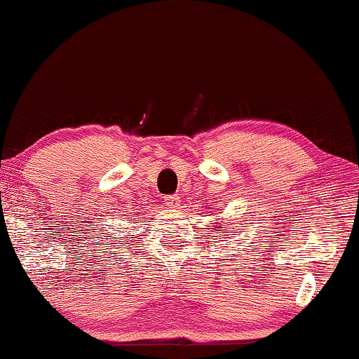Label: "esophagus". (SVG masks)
<instances>
[{
  "label": "esophagus",
  "instance_id": "1",
  "mask_svg": "<svg viewBox=\"0 0 359 359\" xmlns=\"http://www.w3.org/2000/svg\"><path fill=\"white\" fill-rule=\"evenodd\" d=\"M165 203H167V207L169 208H179V205H180V197L179 195H169V197H165Z\"/></svg>",
  "mask_w": 359,
  "mask_h": 359
}]
</instances>
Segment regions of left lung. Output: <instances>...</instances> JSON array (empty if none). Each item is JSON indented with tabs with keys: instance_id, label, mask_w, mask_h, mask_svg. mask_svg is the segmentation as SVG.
<instances>
[{
	"instance_id": "1",
	"label": "left lung",
	"mask_w": 359,
	"mask_h": 359,
	"mask_svg": "<svg viewBox=\"0 0 359 359\" xmlns=\"http://www.w3.org/2000/svg\"><path fill=\"white\" fill-rule=\"evenodd\" d=\"M217 232H219V233H222V232H220V230H217Z\"/></svg>"
}]
</instances>
